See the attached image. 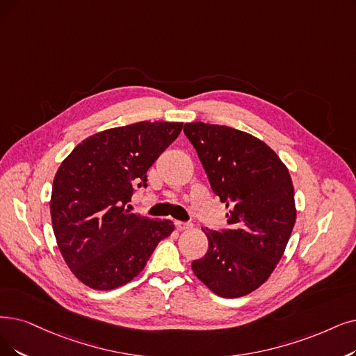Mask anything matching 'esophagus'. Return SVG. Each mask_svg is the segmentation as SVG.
<instances>
[{
    "label": "esophagus",
    "instance_id": "1",
    "mask_svg": "<svg viewBox=\"0 0 356 356\" xmlns=\"http://www.w3.org/2000/svg\"><path fill=\"white\" fill-rule=\"evenodd\" d=\"M175 226H177V229L178 231H187V229H190V227L193 226L191 223H188V222H181V220H177L175 222Z\"/></svg>",
    "mask_w": 356,
    "mask_h": 356
}]
</instances>
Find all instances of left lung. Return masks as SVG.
Masks as SVG:
<instances>
[{
	"mask_svg": "<svg viewBox=\"0 0 356 356\" xmlns=\"http://www.w3.org/2000/svg\"><path fill=\"white\" fill-rule=\"evenodd\" d=\"M184 133L211 190L229 209L227 229H203L209 250L193 261V272L222 298L248 295L273 273L293 229L289 170L264 141L231 127L188 122Z\"/></svg>",
	"mask_w": 356,
	"mask_h": 356,
	"instance_id": "1",
	"label": "left lung"
}]
</instances>
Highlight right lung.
I'll return each mask as SVG.
<instances>
[{"label": "right lung", "instance_id": "add662e5", "mask_svg": "<svg viewBox=\"0 0 356 356\" xmlns=\"http://www.w3.org/2000/svg\"><path fill=\"white\" fill-rule=\"evenodd\" d=\"M182 122L141 121L96 133L63 161L52 184L51 219L67 266L84 285L117 289L145 268L174 222L130 213L134 187L179 136Z\"/></svg>", "mask_w": 356, "mask_h": 356}]
</instances>
